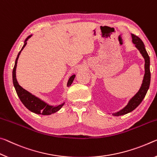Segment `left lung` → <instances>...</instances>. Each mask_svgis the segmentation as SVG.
Returning a JSON list of instances; mask_svg holds the SVG:
<instances>
[{
    "mask_svg": "<svg viewBox=\"0 0 157 157\" xmlns=\"http://www.w3.org/2000/svg\"><path fill=\"white\" fill-rule=\"evenodd\" d=\"M132 37L133 43L135 44L136 47L139 50L140 53L143 56L144 59H145V75H144L143 83L141 85L139 91L131 99L128 104L124 109L120 110L119 112L113 114L115 116H120V115L129 113L134 110L136 108H137L138 105L142 102L144 97H145L150 84L151 74L150 70V57H149L147 51H146L145 45H144L143 41L138 36L133 34L132 35Z\"/></svg>",
    "mask_w": 157,
    "mask_h": 157,
    "instance_id": "1",
    "label": "left lung"
}]
</instances>
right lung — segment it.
I'll use <instances>...</instances> for the list:
<instances>
[{"label": "right lung", "mask_w": 157, "mask_h": 157, "mask_svg": "<svg viewBox=\"0 0 157 157\" xmlns=\"http://www.w3.org/2000/svg\"><path fill=\"white\" fill-rule=\"evenodd\" d=\"M30 37H31V35L28 36L26 38V40H25L24 44L21 50L19 51V53H18L17 59L16 60H15L14 67L13 68V71H12V80H13V84L14 88L16 90L17 95L19 97L21 101L23 103V104H24L28 110L37 114H42L44 115H51L52 113H54L57 112L58 110H60L62 106L65 104V103L56 106H49V105L46 104L44 101H42V100L40 99L39 98H37V97L34 96L31 93H30L29 92H28L27 90H25V89L23 88L22 87L19 86V83H18L16 78V68L18 58H19V56L21 52V51L23 50V48H24L25 47V45H26V41L28 40V38H30ZM75 74H74V75H72L70 78H69L67 83V86H71V84L72 83L74 78H75Z\"/></svg>", "instance_id": "add662e5"}]
</instances>
